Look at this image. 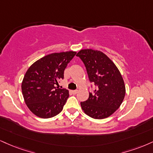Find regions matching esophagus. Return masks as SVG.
<instances>
[{
    "label": "esophagus",
    "mask_w": 153,
    "mask_h": 153,
    "mask_svg": "<svg viewBox=\"0 0 153 153\" xmlns=\"http://www.w3.org/2000/svg\"><path fill=\"white\" fill-rule=\"evenodd\" d=\"M78 90H75V91H72V93H73V95H76L77 93H78Z\"/></svg>",
    "instance_id": "34e87169"
}]
</instances>
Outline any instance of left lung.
I'll use <instances>...</instances> for the list:
<instances>
[{
	"label": "left lung",
	"mask_w": 153,
	"mask_h": 153,
	"mask_svg": "<svg viewBox=\"0 0 153 153\" xmlns=\"http://www.w3.org/2000/svg\"><path fill=\"white\" fill-rule=\"evenodd\" d=\"M76 56L83 62L90 82L95 85L88 100L80 102L82 110L95 119L109 117L118 109L126 95V87L119 70L105 54L99 51L81 50Z\"/></svg>",
	"instance_id": "left-lung-1"
}]
</instances>
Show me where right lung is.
<instances>
[{
  "label": "right lung",
  "instance_id": "right-lung-1",
  "mask_svg": "<svg viewBox=\"0 0 153 153\" xmlns=\"http://www.w3.org/2000/svg\"><path fill=\"white\" fill-rule=\"evenodd\" d=\"M73 51L52 53L29 68L22 82V93L27 108L36 116L50 118L62 111L68 91L55 87L64 78V71L75 56Z\"/></svg>",
  "mask_w": 153,
  "mask_h": 153
}]
</instances>
